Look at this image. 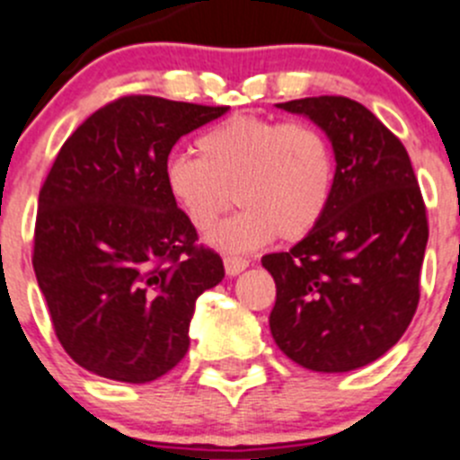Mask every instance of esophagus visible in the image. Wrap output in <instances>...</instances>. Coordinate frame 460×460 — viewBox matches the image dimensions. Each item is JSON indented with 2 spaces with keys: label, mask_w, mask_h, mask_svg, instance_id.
Segmentation results:
<instances>
[{
  "label": "esophagus",
  "mask_w": 460,
  "mask_h": 460,
  "mask_svg": "<svg viewBox=\"0 0 460 460\" xmlns=\"http://www.w3.org/2000/svg\"><path fill=\"white\" fill-rule=\"evenodd\" d=\"M223 264H226V273L230 275V278H234V275H239V273H242V270H246L251 261H248L246 257L227 255V257H223Z\"/></svg>",
  "instance_id": "obj_1"
}]
</instances>
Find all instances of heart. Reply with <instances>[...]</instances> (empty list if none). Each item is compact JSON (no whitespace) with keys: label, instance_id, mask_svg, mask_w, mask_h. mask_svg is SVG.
Here are the masks:
<instances>
[{"label":"heart","instance_id":"1","mask_svg":"<svg viewBox=\"0 0 460 460\" xmlns=\"http://www.w3.org/2000/svg\"><path fill=\"white\" fill-rule=\"evenodd\" d=\"M199 157L173 153L162 181L191 227L208 233L233 200L242 205L209 237L243 252L279 234L296 242L323 221L334 199L336 155L330 137L309 121L237 115L196 139Z\"/></svg>","mask_w":460,"mask_h":460}]
</instances>
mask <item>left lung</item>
<instances>
[{
	"label": "left lung",
	"instance_id": "left-lung-1",
	"mask_svg": "<svg viewBox=\"0 0 460 460\" xmlns=\"http://www.w3.org/2000/svg\"><path fill=\"white\" fill-rule=\"evenodd\" d=\"M278 108L330 137L336 187L303 242L261 257L278 288L270 334L303 368L348 373L386 354L418 309L427 209L404 144L368 108L345 96Z\"/></svg>",
	"mask_w": 460,
	"mask_h": 460
}]
</instances>
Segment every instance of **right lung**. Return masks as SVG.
<instances>
[{
    "mask_svg": "<svg viewBox=\"0 0 460 460\" xmlns=\"http://www.w3.org/2000/svg\"><path fill=\"white\" fill-rule=\"evenodd\" d=\"M160 96H121L67 137L38 199L33 270L65 352L81 368L146 384L190 348L196 298L223 279L164 190L182 135L226 115Z\"/></svg>",
    "mask_w": 460,
    "mask_h": 460,
    "instance_id": "right-lung-1",
    "label": "right lung"
}]
</instances>
